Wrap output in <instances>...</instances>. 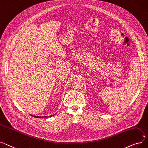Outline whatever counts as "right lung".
Returning <instances> with one entry per match:
<instances>
[{
  "label": "right lung",
  "mask_w": 148,
  "mask_h": 148,
  "mask_svg": "<svg viewBox=\"0 0 148 148\" xmlns=\"http://www.w3.org/2000/svg\"><path fill=\"white\" fill-rule=\"evenodd\" d=\"M55 114H53V115H51V116H49V117H52V116H54ZM33 117H37V118H38V117H41V118H42V117H45V118H46V117H47V116H44V117H40V116H32Z\"/></svg>",
  "instance_id": "right-lung-1"
}]
</instances>
